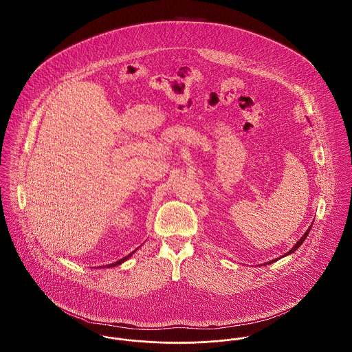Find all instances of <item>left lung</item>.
Masks as SVG:
<instances>
[{
  "mask_svg": "<svg viewBox=\"0 0 352 352\" xmlns=\"http://www.w3.org/2000/svg\"><path fill=\"white\" fill-rule=\"evenodd\" d=\"M310 228H311V227H310ZM310 228H309V230H307V231L305 232V234L302 236L301 239H300V241H297V244H296V245H294V247H293V248H292L290 251L287 252L286 254H289V253H293V252L297 251V250L300 248V245H301L302 243L305 241V239L307 237V234H309V231H310ZM286 254H285V256H286ZM274 261H277V260H272V261H269V263H267V264H272V263H274Z\"/></svg>",
  "mask_w": 352,
  "mask_h": 352,
  "instance_id": "left-lung-1",
  "label": "left lung"
}]
</instances>
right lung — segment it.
I'll list each match as a JSON object with an SVG mask.
<instances>
[{"mask_svg":"<svg viewBox=\"0 0 352 352\" xmlns=\"http://www.w3.org/2000/svg\"><path fill=\"white\" fill-rule=\"evenodd\" d=\"M135 251H137V250H135ZM133 253H134V251L131 252V253H129V254H128V256H125V257H122V258H121V260H118V261H116V263H113V264H109V265H105V267H109V268H111V267H118V265H120V264H121V263H124V261H125V260H128V258H129V257H131V256H132V254H133Z\"/></svg>","mask_w":352,"mask_h":352,"instance_id":"obj_1","label":"right lung"}]
</instances>
